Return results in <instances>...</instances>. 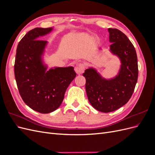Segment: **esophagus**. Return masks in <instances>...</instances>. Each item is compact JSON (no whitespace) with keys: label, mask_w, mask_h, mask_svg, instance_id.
<instances>
[{"label":"esophagus","mask_w":155,"mask_h":155,"mask_svg":"<svg viewBox=\"0 0 155 155\" xmlns=\"http://www.w3.org/2000/svg\"><path fill=\"white\" fill-rule=\"evenodd\" d=\"M86 68V65L84 63H80L78 64L77 66L75 68V71L78 74H81L82 73H83L84 70H85Z\"/></svg>","instance_id":"1"}]
</instances>
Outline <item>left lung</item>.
<instances>
[{
    "label": "left lung",
    "mask_w": 155,
    "mask_h": 155,
    "mask_svg": "<svg viewBox=\"0 0 155 155\" xmlns=\"http://www.w3.org/2000/svg\"><path fill=\"white\" fill-rule=\"evenodd\" d=\"M110 51L120 61L115 77L106 79L94 68L85 70V89L89 102L98 111L110 112L128 102L138 80V59L133 45L123 32L109 28ZM101 49V48H100Z\"/></svg>",
    "instance_id": "obj_1"
}]
</instances>
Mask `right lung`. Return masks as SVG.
<instances>
[{
	"label": "right lung",
	"mask_w": 155,
	"mask_h": 155,
	"mask_svg": "<svg viewBox=\"0 0 155 155\" xmlns=\"http://www.w3.org/2000/svg\"><path fill=\"white\" fill-rule=\"evenodd\" d=\"M53 29L35 28L28 32L18 43L14 66L22 99L31 109L43 114L53 112L61 105L67 88L76 76L73 67L47 70L43 57L48 43L38 39Z\"/></svg>",
	"instance_id": "right-lung-1"
}]
</instances>
